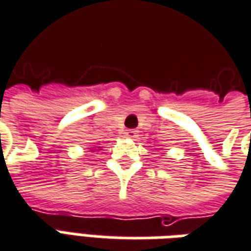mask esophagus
Returning <instances> with one entry per match:
<instances>
[{"mask_svg": "<svg viewBox=\"0 0 251 251\" xmlns=\"http://www.w3.org/2000/svg\"><path fill=\"white\" fill-rule=\"evenodd\" d=\"M125 137L136 138V137H137V131L134 130V129H129V130L125 131Z\"/></svg>", "mask_w": 251, "mask_h": 251, "instance_id": "obj_1", "label": "esophagus"}]
</instances>
